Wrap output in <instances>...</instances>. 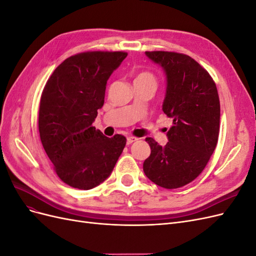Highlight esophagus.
I'll use <instances>...</instances> for the list:
<instances>
[{"label": "esophagus", "instance_id": "esophagus-1", "mask_svg": "<svg viewBox=\"0 0 256 256\" xmlns=\"http://www.w3.org/2000/svg\"><path fill=\"white\" fill-rule=\"evenodd\" d=\"M138 138H136V136H127V144L129 145V144L134 143V142H136V141H138Z\"/></svg>", "mask_w": 256, "mask_h": 256}]
</instances>
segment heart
I'll list each match as a JSON object with an SVG mask.
<instances>
[{
	"label": "heart",
	"instance_id": "1",
	"mask_svg": "<svg viewBox=\"0 0 256 256\" xmlns=\"http://www.w3.org/2000/svg\"><path fill=\"white\" fill-rule=\"evenodd\" d=\"M134 81H152V82H154V76L150 72H143L136 76Z\"/></svg>",
	"mask_w": 256,
	"mask_h": 256
}]
</instances>
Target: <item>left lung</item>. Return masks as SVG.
<instances>
[{
  "mask_svg": "<svg viewBox=\"0 0 256 256\" xmlns=\"http://www.w3.org/2000/svg\"><path fill=\"white\" fill-rule=\"evenodd\" d=\"M166 74V90L162 104L173 125L164 147L152 138L145 141L150 154L143 164L145 175L166 189H176L202 173L216 146L220 129V102L212 76L186 54L145 52Z\"/></svg>",
  "mask_w": 256,
  "mask_h": 256,
  "instance_id": "left-lung-1",
  "label": "left lung"
}]
</instances>
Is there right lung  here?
<instances>
[{
	"mask_svg": "<svg viewBox=\"0 0 256 256\" xmlns=\"http://www.w3.org/2000/svg\"><path fill=\"white\" fill-rule=\"evenodd\" d=\"M126 52H84L56 67L42 90L40 140L58 176L81 190L109 177L126 145V138H108L92 124L104 102L106 81Z\"/></svg>",
	"mask_w": 256,
	"mask_h": 256,
	"instance_id": "1",
	"label": "right lung"
}]
</instances>
